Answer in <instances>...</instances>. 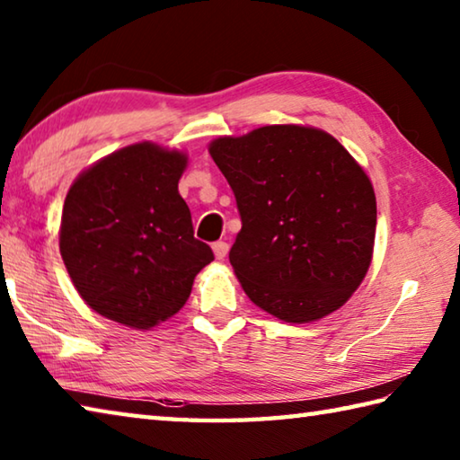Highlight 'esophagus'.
I'll return each mask as SVG.
<instances>
[{
    "instance_id": "obj_1",
    "label": "esophagus",
    "mask_w": 460,
    "mask_h": 460,
    "mask_svg": "<svg viewBox=\"0 0 460 460\" xmlns=\"http://www.w3.org/2000/svg\"><path fill=\"white\" fill-rule=\"evenodd\" d=\"M213 252L217 260H225L229 253V245L225 243V241H217V243H213Z\"/></svg>"
}]
</instances>
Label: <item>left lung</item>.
I'll list each match as a JSON object with an SVG mask.
<instances>
[{
	"label": "left lung",
	"instance_id": "1",
	"mask_svg": "<svg viewBox=\"0 0 460 460\" xmlns=\"http://www.w3.org/2000/svg\"><path fill=\"white\" fill-rule=\"evenodd\" d=\"M241 215L229 261L253 305L286 323L334 313L367 274L371 181L331 134L266 126L208 146Z\"/></svg>",
	"mask_w": 460,
	"mask_h": 460
}]
</instances>
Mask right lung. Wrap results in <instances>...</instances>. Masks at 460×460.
<instances>
[{"label":"right lung","mask_w":460,"mask_h":460,"mask_svg":"<svg viewBox=\"0 0 460 460\" xmlns=\"http://www.w3.org/2000/svg\"><path fill=\"white\" fill-rule=\"evenodd\" d=\"M186 155L142 142L109 154L65 199L60 255L76 292L101 316L152 329L189 300L194 276L215 260L194 239L178 192Z\"/></svg>","instance_id":"right-lung-1"}]
</instances>
